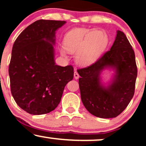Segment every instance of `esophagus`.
Returning <instances> with one entry per match:
<instances>
[{
    "label": "esophagus",
    "instance_id": "1",
    "mask_svg": "<svg viewBox=\"0 0 146 146\" xmlns=\"http://www.w3.org/2000/svg\"><path fill=\"white\" fill-rule=\"evenodd\" d=\"M79 78H80V75H79L78 72H77L76 71H74V78L75 79V80H77V79H78Z\"/></svg>",
    "mask_w": 146,
    "mask_h": 146
}]
</instances>
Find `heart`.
<instances>
[{
  "instance_id": "1",
  "label": "heart",
  "mask_w": 146,
  "mask_h": 146,
  "mask_svg": "<svg viewBox=\"0 0 146 146\" xmlns=\"http://www.w3.org/2000/svg\"><path fill=\"white\" fill-rule=\"evenodd\" d=\"M108 36L102 29L77 28L69 31L64 38V46L60 53L67 56V51L76 53L75 61L80 66L91 64L105 51Z\"/></svg>"
}]
</instances>
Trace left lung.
<instances>
[{
	"mask_svg": "<svg viewBox=\"0 0 146 146\" xmlns=\"http://www.w3.org/2000/svg\"><path fill=\"white\" fill-rule=\"evenodd\" d=\"M107 68L115 69V74L109 86L104 87L100 75ZM78 73L82 102L90 114L100 118L120 115L133 98L137 76L135 52L124 33L118 30L109 51Z\"/></svg>",
	"mask_w": 146,
	"mask_h": 146,
	"instance_id": "left-lung-1",
	"label": "left lung"
}]
</instances>
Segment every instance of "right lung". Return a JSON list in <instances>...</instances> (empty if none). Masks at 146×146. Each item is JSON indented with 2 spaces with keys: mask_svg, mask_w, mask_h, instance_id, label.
<instances>
[{
  "mask_svg": "<svg viewBox=\"0 0 146 146\" xmlns=\"http://www.w3.org/2000/svg\"><path fill=\"white\" fill-rule=\"evenodd\" d=\"M66 21L39 20L18 36L9 66L11 92L27 113L51 112L61 100L64 87L73 78L71 65L60 66L54 60L55 34Z\"/></svg>",
  "mask_w": 146,
  "mask_h": 146,
  "instance_id": "obj_1",
  "label": "right lung"
}]
</instances>
